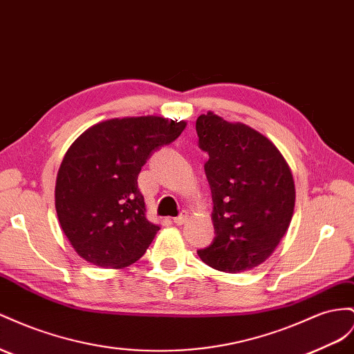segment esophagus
<instances>
[{"label": "esophagus", "instance_id": "34e87169", "mask_svg": "<svg viewBox=\"0 0 354 354\" xmlns=\"http://www.w3.org/2000/svg\"><path fill=\"white\" fill-rule=\"evenodd\" d=\"M186 221H187V214H186V213L180 214L178 217H174V218H173V222H174L176 225H178V226H180V225H183Z\"/></svg>", "mask_w": 354, "mask_h": 354}]
</instances>
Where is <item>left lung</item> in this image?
I'll list each match as a JSON object with an SVG mask.
<instances>
[{"label":"left lung","mask_w":354,"mask_h":354,"mask_svg":"<svg viewBox=\"0 0 354 354\" xmlns=\"http://www.w3.org/2000/svg\"><path fill=\"white\" fill-rule=\"evenodd\" d=\"M199 147L212 189L216 236L198 250L201 261L223 272H241L274 253L290 225L295 181L288 162L263 133L213 111L196 119Z\"/></svg>","instance_id":"left-lung-1"}]
</instances>
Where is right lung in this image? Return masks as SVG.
I'll use <instances>...</instances> for the list:
<instances>
[{"mask_svg": "<svg viewBox=\"0 0 354 354\" xmlns=\"http://www.w3.org/2000/svg\"><path fill=\"white\" fill-rule=\"evenodd\" d=\"M185 120L110 119L86 129L61 162L55 207L64 234L86 262L125 268L146 253L159 225L147 221L138 174L155 150L173 142Z\"/></svg>", "mask_w": 354, "mask_h": 354, "instance_id": "right-lung-1", "label": "right lung"}]
</instances>
